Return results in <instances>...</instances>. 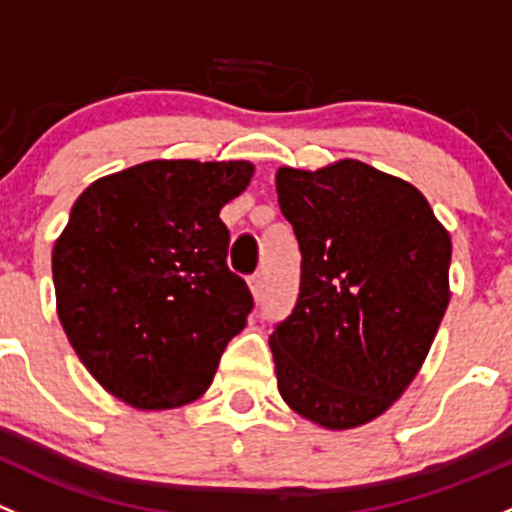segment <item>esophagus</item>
I'll list each match as a JSON object with an SVG mask.
<instances>
[{
    "label": "esophagus",
    "mask_w": 512,
    "mask_h": 512,
    "mask_svg": "<svg viewBox=\"0 0 512 512\" xmlns=\"http://www.w3.org/2000/svg\"><path fill=\"white\" fill-rule=\"evenodd\" d=\"M250 292H252V297H255V301L262 299V294H265V277H262V274H252Z\"/></svg>",
    "instance_id": "esophagus-1"
}]
</instances>
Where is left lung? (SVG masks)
<instances>
[{
  "label": "left lung",
  "mask_w": 512,
  "mask_h": 512,
  "mask_svg": "<svg viewBox=\"0 0 512 512\" xmlns=\"http://www.w3.org/2000/svg\"><path fill=\"white\" fill-rule=\"evenodd\" d=\"M301 250L299 299L270 336L282 400L324 429L373 422L400 400L449 306V230L405 179L358 159L279 166Z\"/></svg>",
  "instance_id": "1"
}]
</instances>
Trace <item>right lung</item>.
Returning a JSON list of instances; mask_svg holds the SVG:
<instances>
[{
  "label": "right lung",
  "instance_id": "obj_1",
  "mask_svg": "<svg viewBox=\"0 0 512 512\" xmlns=\"http://www.w3.org/2000/svg\"><path fill=\"white\" fill-rule=\"evenodd\" d=\"M250 161L154 159L93 181L53 245L63 331L98 383L134 410H176L213 383L252 311L225 265V203Z\"/></svg>",
  "mask_w": 512,
  "mask_h": 512
}]
</instances>
